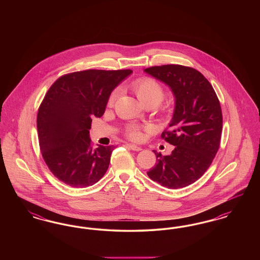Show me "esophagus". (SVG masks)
I'll return each mask as SVG.
<instances>
[{"instance_id":"esophagus-1","label":"esophagus","mask_w":260,"mask_h":260,"mask_svg":"<svg viewBox=\"0 0 260 260\" xmlns=\"http://www.w3.org/2000/svg\"><path fill=\"white\" fill-rule=\"evenodd\" d=\"M126 146L128 147L129 149H132V150H134V151H140V150H142L141 147H139V146H136L135 144H126Z\"/></svg>"}]
</instances>
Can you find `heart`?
Here are the masks:
<instances>
[{
  "instance_id": "obj_1",
  "label": "heart",
  "mask_w": 260,
  "mask_h": 260,
  "mask_svg": "<svg viewBox=\"0 0 260 260\" xmlns=\"http://www.w3.org/2000/svg\"><path fill=\"white\" fill-rule=\"evenodd\" d=\"M131 87L133 91L136 93L138 100L144 106L156 107L161 103L165 95V92L161 85L155 80L150 78H143V79L135 81L132 84ZM117 94H118V91H114L110 94L108 99L109 106L113 105L115 99L117 98ZM126 135L133 140H139L142 137L141 128L137 125H129L126 129Z\"/></svg>"
}]
</instances>
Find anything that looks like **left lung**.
Wrapping results in <instances>:
<instances>
[{"label":"left lung","mask_w":260,"mask_h":260,"mask_svg":"<svg viewBox=\"0 0 260 260\" xmlns=\"http://www.w3.org/2000/svg\"><path fill=\"white\" fill-rule=\"evenodd\" d=\"M145 73L171 88L174 96L170 131L161 137L174 146L171 155L153 151L157 164L149 177L169 189L194 183L205 173L219 148L222 113L210 82L196 69L182 65L154 66Z\"/></svg>","instance_id":"obj_1"}]
</instances>
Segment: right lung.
Wrapping results in <instances>:
<instances>
[{"mask_svg":"<svg viewBox=\"0 0 260 260\" xmlns=\"http://www.w3.org/2000/svg\"><path fill=\"white\" fill-rule=\"evenodd\" d=\"M132 70H86L64 75L39 108L38 136L43 158L60 181L75 188L93 185L108 170L115 146H91L92 118H100L113 89Z\"/></svg>","mask_w":260,"mask_h":260,"instance_id":"obj_1","label":"right lung"}]
</instances>
